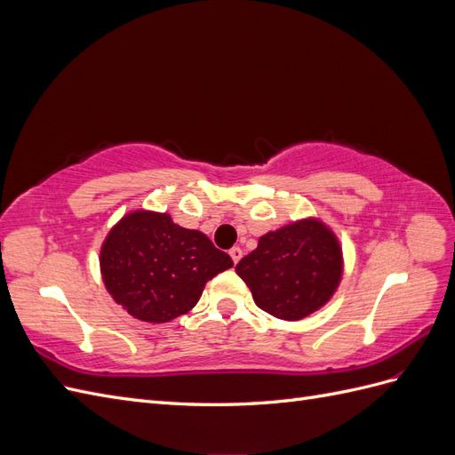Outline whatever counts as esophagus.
<instances>
[{
  "instance_id": "34e87169",
  "label": "esophagus",
  "mask_w": 455,
  "mask_h": 455,
  "mask_svg": "<svg viewBox=\"0 0 455 455\" xmlns=\"http://www.w3.org/2000/svg\"><path fill=\"white\" fill-rule=\"evenodd\" d=\"M229 256L233 259V264H239V259L243 258V251L239 249V246H233V249L229 251Z\"/></svg>"
}]
</instances>
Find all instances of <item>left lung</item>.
Segmentation results:
<instances>
[{
  "label": "left lung",
  "mask_w": 455,
  "mask_h": 455,
  "mask_svg": "<svg viewBox=\"0 0 455 455\" xmlns=\"http://www.w3.org/2000/svg\"><path fill=\"white\" fill-rule=\"evenodd\" d=\"M259 309L299 321L323 307L341 279V251L334 233L304 220L259 237L258 249L237 264Z\"/></svg>",
  "instance_id": "left-lung-1"
}]
</instances>
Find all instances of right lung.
<instances>
[{
	"label": "right lung",
	"mask_w": 455,
	"mask_h": 455,
	"mask_svg": "<svg viewBox=\"0 0 455 455\" xmlns=\"http://www.w3.org/2000/svg\"><path fill=\"white\" fill-rule=\"evenodd\" d=\"M231 266L233 259L201 231L146 211L123 218L100 252L108 292L146 323H167L188 313L206 281Z\"/></svg>",
	"instance_id": "add662e5"
}]
</instances>
